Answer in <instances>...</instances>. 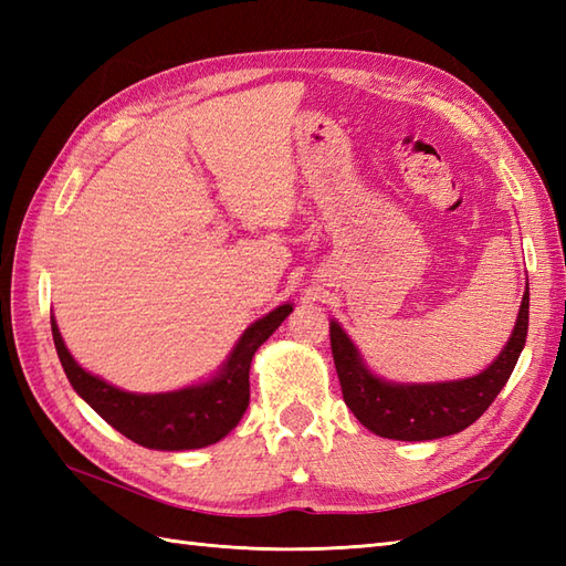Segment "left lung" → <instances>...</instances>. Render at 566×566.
I'll return each instance as SVG.
<instances>
[{
    "label": "left lung",
    "mask_w": 566,
    "mask_h": 566,
    "mask_svg": "<svg viewBox=\"0 0 566 566\" xmlns=\"http://www.w3.org/2000/svg\"><path fill=\"white\" fill-rule=\"evenodd\" d=\"M527 316H531V292L525 290L511 340L494 365L472 379L411 384V387L381 381L371 375L350 338L333 321L331 350L343 399L359 423L381 438L436 440L454 436L472 426L506 387L527 338Z\"/></svg>",
    "instance_id": "left-lung-1"
}]
</instances>
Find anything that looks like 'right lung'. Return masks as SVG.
Returning <instances> with one entry per match:
<instances>
[{
    "instance_id": "right-lung-1",
    "label": "right lung",
    "mask_w": 566,
    "mask_h": 566,
    "mask_svg": "<svg viewBox=\"0 0 566 566\" xmlns=\"http://www.w3.org/2000/svg\"><path fill=\"white\" fill-rule=\"evenodd\" d=\"M292 314L284 304L243 333L219 377L172 394H128L84 371L60 338L53 343L65 375L84 401L122 436L150 450H195L219 442L243 418L250 401V363L258 347Z\"/></svg>"
}]
</instances>
